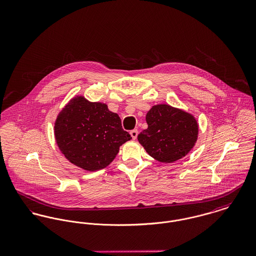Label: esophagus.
<instances>
[{"instance_id": "34e87169", "label": "esophagus", "mask_w": 256, "mask_h": 256, "mask_svg": "<svg viewBox=\"0 0 256 256\" xmlns=\"http://www.w3.org/2000/svg\"><path fill=\"white\" fill-rule=\"evenodd\" d=\"M130 136H132V138L134 140H136V138H138V130H130Z\"/></svg>"}]
</instances>
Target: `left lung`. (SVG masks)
Masks as SVG:
<instances>
[{
	"label": "left lung",
	"instance_id": "8db88e82",
	"mask_svg": "<svg viewBox=\"0 0 256 256\" xmlns=\"http://www.w3.org/2000/svg\"><path fill=\"white\" fill-rule=\"evenodd\" d=\"M148 128L138 134L146 152L160 162L185 157L195 146L198 134L196 118L168 104L154 105L146 115Z\"/></svg>",
	"mask_w": 256,
	"mask_h": 256
}]
</instances>
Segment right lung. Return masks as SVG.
I'll return each mask as SVG.
<instances>
[{
    "instance_id": "right-lung-1",
    "label": "right lung",
    "mask_w": 256,
    "mask_h": 256,
    "mask_svg": "<svg viewBox=\"0 0 256 256\" xmlns=\"http://www.w3.org/2000/svg\"><path fill=\"white\" fill-rule=\"evenodd\" d=\"M54 136L64 157L86 172L109 166L120 146L132 139L107 104L90 102L82 96L73 98L59 112Z\"/></svg>"
}]
</instances>
